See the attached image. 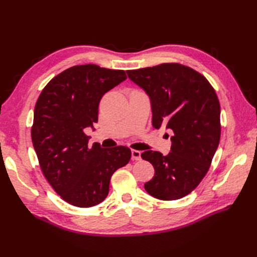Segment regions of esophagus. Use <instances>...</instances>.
I'll list each match as a JSON object with an SVG mask.
<instances>
[{"instance_id": "34e87169", "label": "esophagus", "mask_w": 257, "mask_h": 257, "mask_svg": "<svg viewBox=\"0 0 257 257\" xmlns=\"http://www.w3.org/2000/svg\"><path fill=\"white\" fill-rule=\"evenodd\" d=\"M142 152L139 150H132V159L135 160V161H139L142 159Z\"/></svg>"}]
</instances>
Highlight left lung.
I'll return each mask as SVG.
<instances>
[{
    "label": "left lung",
    "mask_w": 257,
    "mask_h": 257,
    "mask_svg": "<svg viewBox=\"0 0 257 257\" xmlns=\"http://www.w3.org/2000/svg\"><path fill=\"white\" fill-rule=\"evenodd\" d=\"M150 98L152 125L174 132L167 155L148 150L142 158L154 167L145 183L151 196L176 200L190 194L206 176L221 136V108L205 77L179 63L126 71Z\"/></svg>",
    "instance_id": "8db88e82"
}]
</instances>
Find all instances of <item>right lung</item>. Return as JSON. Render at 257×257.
Here are the masks:
<instances>
[{"label":"right lung","instance_id":"1","mask_svg":"<svg viewBox=\"0 0 257 257\" xmlns=\"http://www.w3.org/2000/svg\"><path fill=\"white\" fill-rule=\"evenodd\" d=\"M126 79L124 71L95 64L77 65L52 78L38 97L32 143L42 172L62 199L76 207H93L107 197L116 169L131 160L127 147L88 146L84 128L98 119L99 100Z\"/></svg>","mask_w":257,"mask_h":257}]
</instances>
